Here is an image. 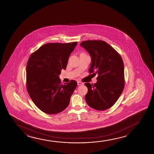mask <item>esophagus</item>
<instances>
[{
	"instance_id": "obj_1",
	"label": "esophagus",
	"mask_w": 154,
	"mask_h": 154,
	"mask_svg": "<svg viewBox=\"0 0 154 154\" xmlns=\"http://www.w3.org/2000/svg\"><path fill=\"white\" fill-rule=\"evenodd\" d=\"M77 85H78V86H79V85H83V83L81 82L78 81V82H77Z\"/></svg>"
}]
</instances>
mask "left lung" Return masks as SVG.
<instances>
[{
	"label": "left lung",
	"instance_id": "8db88e82",
	"mask_svg": "<svg viewBox=\"0 0 154 154\" xmlns=\"http://www.w3.org/2000/svg\"><path fill=\"white\" fill-rule=\"evenodd\" d=\"M80 46L91 56L89 71L98 75L94 84H85L88 88L85 95L87 103L96 110L107 109L115 103L124 88L122 58L111 46L102 40L85 41Z\"/></svg>",
	"mask_w": 154,
	"mask_h": 154
}]
</instances>
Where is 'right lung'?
Here are the masks:
<instances>
[{
    "mask_svg": "<svg viewBox=\"0 0 154 154\" xmlns=\"http://www.w3.org/2000/svg\"><path fill=\"white\" fill-rule=\"evenodd\" d=\"M77 42L49 43L30 55L26 67L27 89L32 101L45 113L56 114L69 105L77 83L61 84L59 75Z\"/></svg>",
    "mask_w": 154,
    "mask_h": 154,
    "instance_id": "add662e5",
    "label": "right lung"
}]
</instances>
